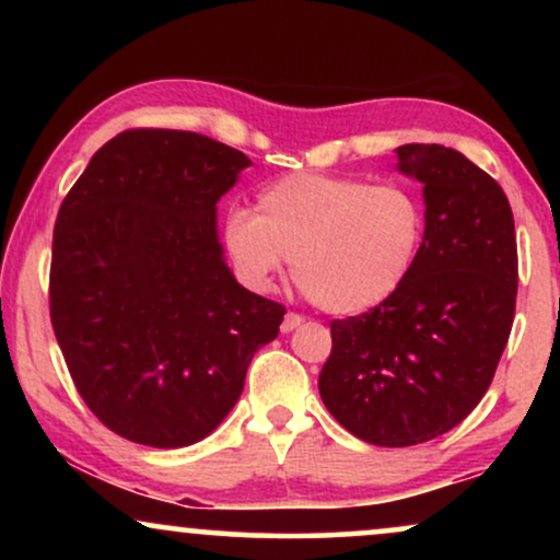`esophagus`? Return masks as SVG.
I'll list each match as a JSON object with an SVG mask.
<instances>
[{
    "mask_svg": "<svg viewBox=\"0 0 560 560\" xmlns=\"http://www.w3.org/2000/svg\"><path fill=\"white\" fill-rule=\"evenodd\" d=\"M302 320H305V318L298 316V313H287L284 320H281V331H284V334L294 331V329H298V326H302Z\"/></svg>",
    "mask_w": 560,
    "mask_h": 560,
    "instance_id": "obj_1",
    "label": "esophagus"
}]
</instances>
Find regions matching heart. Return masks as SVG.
<instances>
[{
	"instance_id": "b5f03b06",
	"label": "heart",
	"mask_w": 560,
	"mask_h": 560,
	"mask_svg": "<svg viewBox=\"0 0 560 560\" xmlns=\"http://www.w3.org/2000/svg\"><path fill=\"white\" fill-rule=\"evenodd\" d=\"M427 236L421 197L402 184L300 171L266 184L255 213L231 210L223 247L242 279L268 289L292 260L305 298L331 316H361L410 279Z\"/></svg>"
}]
</instances>
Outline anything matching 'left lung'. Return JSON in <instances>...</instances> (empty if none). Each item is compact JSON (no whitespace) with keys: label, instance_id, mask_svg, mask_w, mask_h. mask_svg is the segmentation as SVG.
<instances>
[{"label":"left lung","instance_id":"left-lung-1","mask_svg":"<svg viewBox=\"0 0 560 560\" xmlns=\"http://www.w3.org/2000/svg\"><path fill=\"white\" fill-rule=\"evenodd\" d=\"M423 186L427 236L384 305L331 320L318 392L358 440L410 447L450 432L490 389L516 313V229L505 191L458 150L397 147Z\"/></svg>","mask_w":560,"mask_h":560}]
</instances>
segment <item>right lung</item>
<instances>
[{
  "instance_id": "right-lung-1",
  "label": "right lung",
  "mask_w": 560,
  "mask_h": 560,
  "mask_svg": "<svg viewBox=\"0 0 560 560\" xmlns=\"http://www.w3.org/2000/svg\"><path fill=\"white\" fill-rule=\"evenodd\" d=\"M249 158L195 131L131 128L62 199L49 316L75 389L126 440L186 447L229 416L284 305L234 279L218 199Z\"/></svg>"
}]
</instances>
